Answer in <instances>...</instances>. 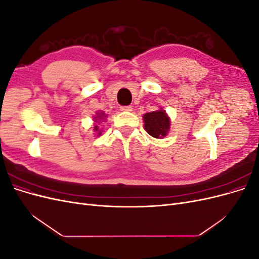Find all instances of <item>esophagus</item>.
<instances>
[{
    "label": "esophagus",
    "mask_w": 259,
    "mask_h": 259,
    "mask_svg": "<svg viewBox=\"0 0 259 259\" xmlns=\"http://www.w3.org/2000/svg\"><path fill=\"white\" fill-rule=\"evenodd\" d=\"M120 109H121V111H132L133 110V108L131 107V106H121L120 107Z\"/></svg>",
    "instance_id": "1"
}]
</instances>
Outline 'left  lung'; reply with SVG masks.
<instances>
[{"label": "left lung", "mask_w": 259, "mask_h": 259, "mask_svg": "<svg viewBox=\"0 0 259 259\" xmlns=\"http://www.w3.org/2000/svg\"><path fill=\"white\" fill-rule=\"evenodd\" d=\"M145 130L149 135L154 138H163L167 135L169 131L170 121L166 112L160 109L158 111H152L144 114Z\"/></svg>", "instance_id": "left-lung-1"}]
</instances>
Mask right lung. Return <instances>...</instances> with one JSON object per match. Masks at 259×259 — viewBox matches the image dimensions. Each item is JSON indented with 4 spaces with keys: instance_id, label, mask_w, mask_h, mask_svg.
<instances>
[{
    "instance_id": "right-lung-1",
    "label": "right lung",
    "mask_w": 259,
    "mask_h": 259,
    "mask_svg": "<svg viewBox=\"0 0 259 259\" xmlns=\"http://www.w3.org/2000/svg\"><path fill=\"white\" fill-rule=\"evenodd\" d=\"M106 116H107V115L105 114V112H97V115H96L95 117H94V121L97 122V123H99V121L104 120ZM94 131H95V132H98V126H97V125H95V126H94ZM100 134H101V132H99V133H98V135H100Z\"/></svg>"
}]
</instances>
